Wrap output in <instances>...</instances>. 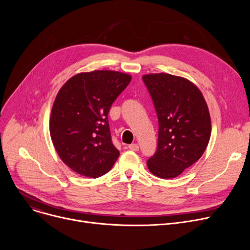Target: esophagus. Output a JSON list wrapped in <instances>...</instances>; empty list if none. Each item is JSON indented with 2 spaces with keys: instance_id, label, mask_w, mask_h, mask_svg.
<instances>
[{
  "instance_id": "1",
  "label": "esophagus",
  "mask_w": 250,
  "mask_h": 250,
  "mask_svg": "<svg viewBox=\"0 0 250 250\" xmlns=\"http://www.w3.org/2000/svg\"><path fill=\"white\" fill-rule=\"evenodd\" d=\"M128 149H129V150H132V151L137 152V151H139L140 147H139L138 144H130V145L128 146Z\"/></svg>"
}]
</instances>
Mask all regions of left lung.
Instances as JSON below:
<instances>
[{"label": "left lung", "instance_id": "1", "mask_svg": "<svg viewBox=\"0 0 250 250\" xmlns=\"http://www.w3.org/2000/svg\"><path fill=\"white\" fill-rule=\"evenodd\" d=\"M158 117V146L147 165L160 178H174L198 161L211 137V117L201 91L185 78L143 76Z\"/></svg>", "mask_w": 250, "mask_h": 250}]
</instances>
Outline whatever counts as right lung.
Returning a JSON list of instances; mask_svg holds the SVG:
<instances>
[{"instance_id":"add662e5","label":"right lung","mask_w":250,"mask_h":250,"mask_svg":"<svg viewBox=\"0 0 250 250\" xmlns=\"http://www.w3.org/2000/svg\"><path fill=\"white\" fill-rule=\"evenodd\" d=\"M130 80L129 75L115 71L80 73L59 91L50 114V137L60 158L78 174L100 177L120 156L107 115Z\"/></svg>"}]
</instances>
